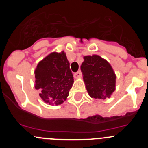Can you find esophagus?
<instances>
[{"instance_id":"obj_1","label":"esophagus","mask_w":148,"mask_h":148,"mask_svg":"<svg viewBox=\"0 0 148 148\" xmlns=\"http://www.w3.org/2000/svg\"><path fill=\"white\" fill-rule=\"evenodd\" d=\"M80 77H82V72H81V70H79V71L74 73V78H80Z\"/></svg>"}]
</instances>
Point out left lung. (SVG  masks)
<instances>
[{
	"mask_svg": "<svg viewBox=\"0 0 148 148\" xmlns=\"http://www.w3.org/2000/svg\"><path fill=\"white\" fill-rule=\"evenodd\" d=\"M81 66L89 95L94 99H105L114 92L116 75L110 64L100 56H84Z\"/></svg>",
	"mask_w": 148,
	"mask_h": 148,
	"instance_id": "8db88e82",
	"label": "left lung"
}]
</instances>
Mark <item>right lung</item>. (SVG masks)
I'll return each instance as SVG.
<instances>
[{"label": "right lung", "mask_w": 148, "mask_h": 148, "mask_svg": "<svg viewBox=\"0 0 148 148\" xmlns=\"http://www.w3.org/2000/svg\"><path fill=\"white\" fill-rule=\"evenodd\" d=\"M35 74V87L44 101L58 105L66 100L74 82L64 52L47 56L38 63Z\"/></svg>", "instance_id": "obj_1"}]
</instances>
